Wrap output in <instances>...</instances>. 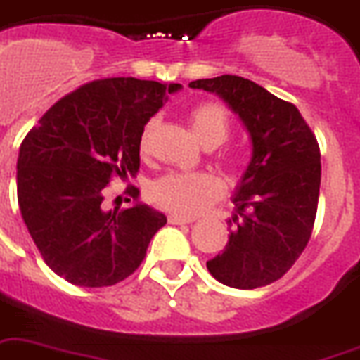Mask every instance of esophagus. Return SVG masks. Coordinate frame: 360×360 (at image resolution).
Masks as SVG:
<instances>
[{
  "label": "esophagus",
  "mask_w": 360,
  "mask_h": 360,
  "mask_svg": "<svg viewBox=\"0 0 360 360\" xmlns=\"http://www.w3.org/2000/svg\"><path fill=\"white\" fill-rule=\"evenodd\" d=\"M168 221H170L172 226H185V224H192V218H183V216L177 214H170L168 216Z\"/></svg>",
  "instance_id": "34e87169"
}]
</instances>
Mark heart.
<instances>
[{
    "label": "heart",
    "instance_id": "b5f03b06",
    "mask_svg": "<svg viewBox=\"0 0 360 360\" xmlns=\"http://www.w3.org/2000/svg\"><path fill=\"white\" fill-rule=\"evenodd\" d=\"M190 129L203 148H218L227 140L229 118L218 103L195 105L190 110ZM157 122L150 120L140 134V151L144 153L150 146L151 133ZM153 200L166 210L181 216H195L212 205L221 194L220 181L214 175L195 172V174H168L151 186Z\"/></svg>",
    "mask_w": 360,
    "mask_h": 360
}]
</instances>
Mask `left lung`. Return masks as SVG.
<instances>
[{
  "mask_svg": "<svg viewBox=\"0 0 360 360\" xmlns=\"http://www.w3.org/2000/svg\"><path fill=\"white\" fill-rule=\"evenodd\" d=\"M190 89L220 96L251 139V160L233 194L235 224L210 276L251 290L277 281L305 250L320 194V148L300 110L238 75L198 79Z\"/></svg>",
  "mask_w": 360,
  "mask_h": 360,
  "instance_id": "left-lung-1",
  "label": "left lung"
}]
</instances>
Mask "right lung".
I'll return each mask as SVG.
<instances>
[{"instance_id": "add662e5", "label": "right lung", "mask_w": 360, "mask_h": 360, "mask_svg": "<svg viewBox=\"0 0 360 360\" xmlns=\"http://www.w3.org/2000/svg\"><path fill=\"white\" fill-rule=\"evenodd\" d=\"M181 84L99 79L64 96L20 146L18 205L46 264L72 285L110 286L144 261L166 216L150 205L105 210L114 175L140 168V134ZM129 194L139 198V190Z\"/></svg>"}]
</instances>
